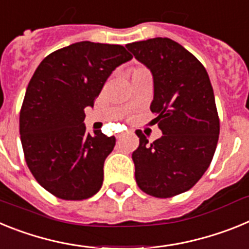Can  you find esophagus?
Returning a JSON list of instances; mask_svg holds the SVG:
<instances>
[{
  "label": "esophagus",
  "mask_w": 249,
  "mask_h": 249,
  "mask_svg": "<svg viewBox=\"0 0 249 249\" xmlns=\"http://www.w3.org/2000/svg\"><path fill=\"white\" fill-rule=\"evenodd\" d=\"M124 135H126V133H117V136H116V138H118V140H121V138H122Z\"/></svg>",
  "instance_id": "1"
}]
</instances>
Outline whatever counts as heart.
<instances>
[{
	"label": "heart",
	"instance_id": "b5f03b06",
	"mask_svg": "<svg viewBox=\"0 0 249 249\" xmlns=\"http://www.w3.org/2000/svg\"><path fill=\"white\" fill-rule=\"evenodd\" d=\"M147 70L144 67H142V66H132V67H129L128 70V73L129 76H131V78H135L136 76H138V74H142V73H147Z\"/></svg>",
	"mask_w": 249,
	"mask_h": 249
}]
</instances>
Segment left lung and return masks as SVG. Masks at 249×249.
<instances>
[{
  "instance_id": "8db88e82",
  "label": "left lung",
  "mask_w": 249,
  "mask_h": 249,
  "mask_svg": "<svg viewBox=\"0 0 249 249\" xmlns=\"http://www.w3.org/2000/svg\"><path fill=\"white\" fill-rule=\"evenodd\" d=\"M153 76V101L162 136L149 143L136 131L135 177L144 193L168 198L191 190L210 167L219 136V118L210 77L198 59L171 38L126 45Z\"/></svg>"
}]
</instances>
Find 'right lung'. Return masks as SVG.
<instances>
[{
    "label": "right lung",
    "mask_w": 249,
    "mask_h": 249,
    "mask_svg": "<svg viewBox=\"0 0 249 249\" xmlns=\"http://www.w3.org/2000/svg\"><path fill=\"white\" fill-rule=\"evenodd\" d=\"M131 58L123 46L82 41L48 54L31 78L19 112L22 148L36 181L58 198L81 201L102 187L116 138L87 133L85 108Z\"/></svg>",
    "instance_id": "add662e5"
}]
</instances>
